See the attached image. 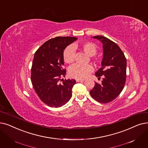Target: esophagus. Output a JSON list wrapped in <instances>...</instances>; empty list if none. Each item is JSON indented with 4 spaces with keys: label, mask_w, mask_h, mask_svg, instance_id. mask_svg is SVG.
Listing matches in <instances>:
<instances>
[{
    "label": "esophagus",
    "mask_w": 148,
    "mask_h": 148,
    "mask_svg": "<svg viewBox=\"0 0 148 148\" xmlns=\"http://www.w3.org/2000/svg\"><path fill=\"white\" fill-rule=\"evenodd\" d=\"M75 80H76L77 82H81L84 81V80H83V79H77Z\"/></svg>",
    "instance_id": "1"
}]
</instances>
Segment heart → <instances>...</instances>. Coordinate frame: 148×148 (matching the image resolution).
<instances>
[{"label":"heart","instance_id":"b5f03b06","mask_svg":"<svg viewBox=\"0 0 148 148\" xmlns=\"http://www.w3.org/2000/svg\"><path fill=\"white\" fill-rule=\"evenodd\" d=\"M80 49L89 56H93L97 52V47L92 42H85L80 43H74L73 45L67 47L63 51V60L66 63H72L74 60L75 49ZM95 62H99L98 58H93ZM93 68L91 65H75L71 66L69 69V75L74 79H84L91 73Z\"/></svg>","mask_w":148,"mask_h":148}]
</instances>
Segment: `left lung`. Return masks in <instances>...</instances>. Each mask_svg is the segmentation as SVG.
<instances>
[{"label":"left lung","instance_id":"8db88e82","mask_svg":"<svg viewBox=\"0 0 148 148\" xmlns=\"http://www.w3.org/2000/svg\"><path fill=\"white\" fill-rule=\"evenodd\" d=\"M103 44V56L101 67L95 73V76L103 80L97 82L90 91L91 97L100 103H107L116 99L123 90L126 78V59L123 51L115 42L106 37H93Z\"/></svg>","mask_w":148,"mask_h":148}]
</instances>
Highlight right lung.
I'll list each match as a JSON object with an SVG mask.
<instances>
[{
    "label": "right lung",
    "mask_w": 148,
    "mask_h": 148,
    "mask_svg": "<svg viewBox=\"0 0 148 148\" xmlns=\"http://www.w3.org/2000/svg\"><path fill=\"white\" fill-rule=\"evenodd\" d=\"M77 40L75 37H56L45 42L34 54L31 79L36 92L40 100L51 107L58 108L66 104L72 96L74 79L59 81L65 77L63 68V51Z\"/></svg>",
    "instance_id": "obj_1"
}]
</instances>
